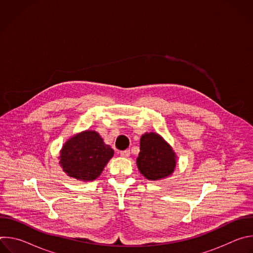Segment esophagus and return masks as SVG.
<instances>
[{
	"label": "esophagus",
	"instance_id": "esophagus-1",
	"mask_svg": "<svg viewBox=\"0 0 253 253\" xmlns=\"http://www.w3.org/2000/svg\"><path fill=\"white\" fill-rule=\"evenodd\" d=\"M129 155H130V151H129V150L120 151V156H121V157H125V158H127V157H129Z\"/></svg>",
	"mask_w": 253,
	"mask_h": 253
}]
</instances>
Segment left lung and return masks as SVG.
<instances>
[{"label":"left lung","mask_w":253,"mask_h":253,"mask_svg":"<svg viewBox=\"0 0 253 253\" xmlns=\"http://www.w3.org/2000/svg\"><path fill=\"white\" fill-rule=\"evenodd\" d=\"M177 159L170 144L158 133L146 132L141 136L136 164L146 179L158 181L169 177L175 170Z\"/></svg>","instance_id":"1"}]
</instances>
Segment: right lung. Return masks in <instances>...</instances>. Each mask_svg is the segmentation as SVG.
Segmentation results:
<instances>
[{
	"instance_id": "add662e5",
	"label": "right lung",
	"mask_w": 253,
	"mask_h": 253,
	"mask_svg": "<svg viewBox=\"0 0 253 253\" xmlns=\"http://www.w3.org/2000/svg\"><path fill=\"white\" fill-rule=\"evenodd\" d=\"M113 155L114 150L104 143L98 132L85 130L71 136L63 144L58 159L69 177L89 182L101 175Z\"/></svg>"
}]
</instances>
